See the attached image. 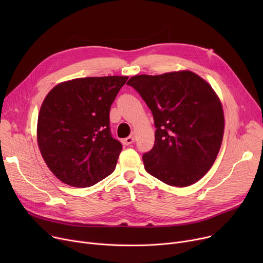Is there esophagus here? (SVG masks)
<instances>
[{
  "label": "esophagus",
  "mask_w": 263,
  "mask_h": 263,
  "mask_svg": "<svg viewBox=\"0 0 263 263\" xmlns=\"http://www.w3.org/2000/svg\"><path fill=\"white\" fill-rule=\"evenodd\" d=\"M121 142H122V144H123L124 146L131 145V144L134 143V136H128L127 139H123Z\"/></svg>",
  "instance_id": "1"
}]
</instances>
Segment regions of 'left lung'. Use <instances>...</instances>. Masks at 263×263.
<instances>
[{
  "instance_id": "8db88e82",
  "label": "left lung",
  "mask_w": 263,
  "mask_h": 263,
  "mask_svg": "<svg viewBox=\"0 0 263 263\" xmlns=\"http://www.w3.org/2000/svg\"><path fill=\"white\" fill-rule=\"evenodd\" d=\"M151 109L155 145L143 156L148 174L172 186L196 183L215 162L225 119L218 96L190 70L140 74L128 83Z\"/></svg>"
}]
</instances>
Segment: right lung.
Masks as SVG:
<instances>
[{
	"mask_svg": "<svg viewBox=\"0 0 263 263\" xmlns=\"http://www.w3.org/2000/svg\"><path fill=\"white\" fill-rule=\"evenodd\" d=\"M128 77H88L60 83L46 96L37 143L47 166L73 187L112 174L122 149L109 131V108Z\"/></svg>",
	"mask_w": 263,
	"mask_h": 263,
	"instance_id": "add662e5",
	"label": "right lung"
}]
</instances>
